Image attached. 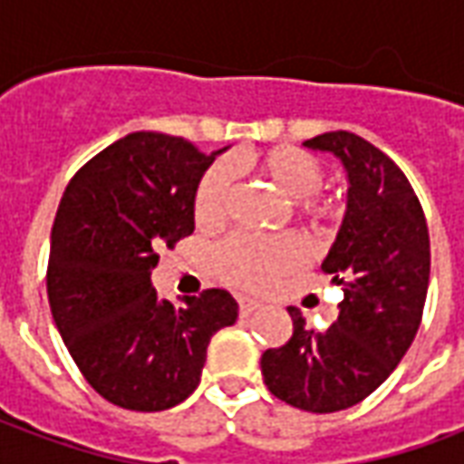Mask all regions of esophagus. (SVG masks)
<instances>
[{
  "instance_id": "obj_1",
  "label": "esophagus",
  "mask_w": 464,
  "mask_h": 464,
  "mask_svg": "<svg viewBox=\"0 0 464 464\" xmlns=\"http://www.w3.org/2000/svg\"><path fill=\"white\" fill-rule=\"evenodd\" d=\"M258 308H261V303L253 301V298H241V301H238V313H241L243 318H246V315H251V313H256Z\"/></svg>"
}]
</instances>
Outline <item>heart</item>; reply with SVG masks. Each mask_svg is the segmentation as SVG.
<instances>
[{"instance_id":"obj_1","label":"heart","mask_w":464,"mask_h":464,"mask_svg":"<svg viewBox=\"0 0 464 464\" xmlns=\"http://www.w3.org/2000/svg\"><path fill=\"white\" fill-rule=\"evenodd\" d=\"M251 166L263 179L291 198L295 211L313 223L331 218L335 208L318 196L323 181L321 161L311 153L276 146L253 156ZM231 203V169L213 166L203 173L193 196V216L203 228H213L226 221ZM308 261V246L295 236H233L213 251V273L228 285L243 291H263L283 276L298 271Z\"/></svg>"}]
</instances>
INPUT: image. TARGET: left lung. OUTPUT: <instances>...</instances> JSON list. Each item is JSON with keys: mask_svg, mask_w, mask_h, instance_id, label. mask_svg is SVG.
Segmentation results:
<instances>
[{"mask_svg": "<svg viewBox=\"0 0 464 464\" xmlns=\"http://www.w3.org/2000/svg\"><path fill=\"white\" fill-rule=\"evenodd\" d=\"M333 153L348 176V208L323 271L343 285L338 321L325 333L305 328L298 308L291 341L263 353L273 395L308 412L353 408L385 382L422 321L430 281L425 213L395 161L350 131L303 143Z\"/></svg>", "mask_w": 464, "mask_h": 464, "instance_id": "1", "label": "left lung"}]
</instances>
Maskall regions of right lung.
Instances as JSON below:
<instances>
[{
    "instance_id": "right-lung-1",
    "label": "right lung",
    "mask_w": 464,
    "mask_h": 464,
    "mask_svg": "<svg viewBox=\"0 0 464 464\" xmlns=\"http://www.w3.org/2000/svg\"><path fill=\"white\" fill-rule=\"evenodd\" d=\"M136 131L84 163L66 186L46 271L52 315L86 382L123 410L159 412L201 382L213 333L238 303L221 288L181 303L151 285L159 248L193 233V196L223 153Z\"/></svg>"
}]
</instances>
